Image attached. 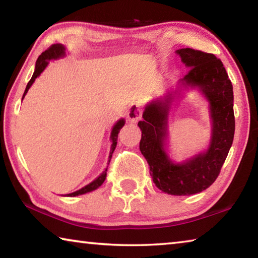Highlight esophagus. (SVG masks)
Here are the masks:
<instances>
[{
    "label": "esophagus",
    "instance_id": "esophagus-1",
    "mask_svg": "<svg viewBox=\"0 0 258 258\" xmlns=\"http://www.w3.org/2000/svg\"><path fill=\"white\" fill-rule=\"evenodd\" d=\"M141 115H142L141 106L137 102L131 104L127 110V118L131 123H137V121L141 118Z\"/></svg>",
    "mask_w": 258,
    "mask_h": 258
}]
</instances>
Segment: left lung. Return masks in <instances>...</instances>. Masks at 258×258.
Instances as JSON below:
<instances>
[{"label": "left lung", "mask_w": 258, "mask_h": 258, "mask_svg": "<svg viewBox=\"0 0 258 258\" xmlns=\"http://www.w3.org/2000/svg\"><path fill=\"white\" fill-rule=\"evenodd\" d=\"M176 53L189 68L180 80L181 87L198 89L209 102L212 135L208 149L182 164H175L166 152L167 117L173 93L156 99L146 107L140 150L150 166L152 181L165 194L190 196L206 190L221 172L234 137L233 87L220 59L212 53L186 47Z\"/></svg>", "instance_id": "1"}]
</instances>
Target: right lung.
Instances as JSON below:
<instances>
[{
	"mask_svg": "<svg viewBox=\"0 0 258 258\" xmlns=\"http://www.w3.org/2000/svg\"><path fill=\"white\" fill-rule=\"evenodd\" d=\"M64 54V46L61 45V44H53L52 46H50L49 49L45 50L43 53L38 56V59L36 61V66H35V72L33 74L32 78H30V81L28 82L27 86H26V90L24 92V95H23V99L25 98L26 93L28 92L29 87L32 86V84L34 83V81L36 80V78L41 75V73L44 71L45 67L49 64V60H52V59H59L61 58V56H63ZM125 124V120L124 119H119L117 123L115 124V126L112 127V131H111V135H110V140H111V148H110V154H109V160H108V165L109 163H110V159H111V156H112V152L113 150H115V148L117 146V138H118V133L120 128L123 127ZM107 169L106 168L104 171L100 174V175L95 178V180L93 182H91L90 184L85 185L84 187H82V189L77 190L75 192H73V194H68L67 197H76V196H80V195H84V194H87V192H91L93 191L95 189H98V187L102 184V183L104 182V180H106V176H107Z\"/></svg>",
	"mask_w": 258,
	"mask_h": 258,
	"instance_id": "add662e5",
	"label": "right lung"
}]
</instances>
